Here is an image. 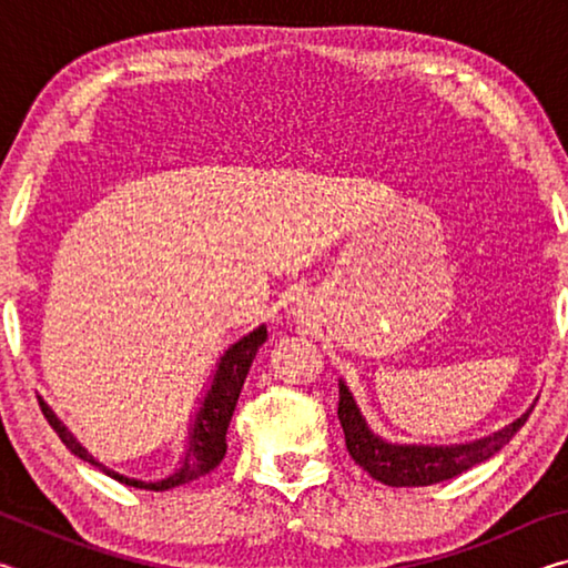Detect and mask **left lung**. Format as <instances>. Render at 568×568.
I'll list each match as a JSON object with an SVG mask.
<instances>
[{"label": "left lung", "mask_w": 568, "mask_h": 568, "mask_svg": "<svg viewBox=\"0 0 568 568\" xmlns=\"http://www.w3.org/2000/svg\"><path fill=\"white\" fill-rule=\"evenodd\" d=\"M531 416V410L524 413L521 418L514 420L498 434L480 438L476 444L466 446H448V448H430V446H396L386 444L368 428V423L361 416L348 388L341 383V400H338V418L345 434V446H348L351 458L358 464L365 474L373 476L386 486H430L438 480H448L464 474L470 466L484 464L486 458L498 454L514 434Z\"/></svg>", "instance_id": "obj_1"}]
</instances>
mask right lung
I'll list each match as a JSON object with an SVG mask.
<instances>
[{
  "label": "right lung",
  "instance_id": "right-lung-1",
  "mask_svg": "<svg viewBox=\"0 0 568 568\" xmlns=\"http://www.w3.org/2000/svg\"><path fill=\"white\" fill-rule=\"evenodd\" d=\"M265 341H267V328H265V325H261L257 331L245 335L243 341H237L233 348L225 351L223 358H220L217 373L213 378V386H210L207 396L203 400V408L197 410L195 423H192L185 456H182L175 474L158 480V484H145V480L124 478L120 474H114V470L104 468L102 464H98V460H94L88 454V450L77 444V440L70 434H67V428L54 418V413L47 408L42 400H40V408L44 413L47 423H50V426L54 428V434L60 436L62 444L70 448L74 456H80L82 460H90V464L98 466L102 474H108L110 478L120 480V484H124V486L145 488V491H168V488L190 484V480H197L200 476L210 474V470L217 468L220 460L225 458V450H227L225 434H227L230 418H233L235 403L240 398V388H243V383H245L250 363H253L257 348H261Z\"/></svg>",
  "mask_w": 568,
  "mask_h": 568
}]
</instances>
